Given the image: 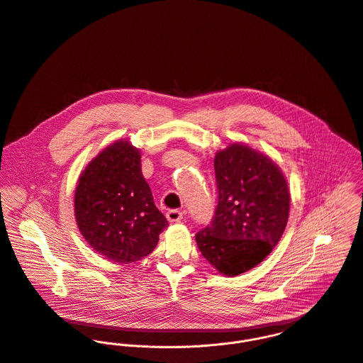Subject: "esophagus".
Listing matches in <instances>:
<instances>
[{
	"label": "esophagus",
	"mask_w": 363,
	"mask_h": 363,
	"mask_svg": "<svg viewBox=\"0 0 363 363\" xmlns=\"http://www.w3.org/2000/svg\"><path fill=\"white\" fill-rule=\"evenodd\" d=\"M165 216L169 221H181L184 218V212H181L178 209H172V211H168Z\"/></svg>",
	"instance_id": "34e87169"
}]
</instances>
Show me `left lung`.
<instances>
[{"label": "left lung", "mask_w": 363, "mask_h": 363, "mask_svg": "<svg viewBox=\"0 0 363 363\" xmlns=\"http://www.w3.org/2000/svg\"><path fill=\"white\" fill-rule=\"evenodd\" d=\"M218 202L212 223L198 231L202 255L225 277L262 262L279 242L290 194L281 168L265 154L241 143L215 157Z\"/></svg>", "instance_id": "1"}]
</instances>
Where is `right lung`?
Returning <instances> with one entry per match:
<instances>
[{
    "mask_svg": "<svg viewBox=\"0 0 363 363\" xmlns=\"http://www.w3.org/2000/svg\"><path fill=\"white\" fill-rule=\"evenodd\" d=\"M140 151L125 140L104 148L82 171L74 195L77 225L106 259L136 262L168 225L142 174Z\"/></svg>",
    "mask_w": 363,
    "mask_h": 363,
    "instance_id": "obj_1",
    "label": "right lung"
}]
</instances>
